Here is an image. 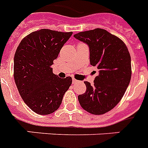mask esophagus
Masks as SVG:
<instances>
[{
	"instance_id": "obj_1",
	"label": "esophagus",
	"mask_w": 148,
	"mask_h": 148,
	"mask_svg": "<svg viewBox=\"0 0 148 148\" xmlns=\"http://www.w3.org/2000/svg\"><path fill=\"white\" fill-rule=\"evenodd\" d=\"M73 84H76V83H78V82H80L79 81H77V80H75V79H73Z\"/></svg>"
}]
</instances>
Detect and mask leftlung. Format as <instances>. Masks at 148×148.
Masks as SVG:
<instances>
[{"instance_id":"8db88e82","label":"left lung","mask_w":148,"mask_h":148,"mask_svg":"<svg viewBox=\"0 0 148 148\" xmlns=\"http://www.w3.org/2000/svg\"><path fill=\"white\" fill-rule=\"evenodd\" d=\"M74 37L88 45L90 64L98 71L93 85L84 82L87 90L78 95L79 103L92 114H105L119 103L131 81L128 49L120 38L103 29L80 32Z\"/></svg>"}]
</instances>
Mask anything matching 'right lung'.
Masks as SVG:
<instances>
[{"mask_svg":"<svg viewBox=\"0 0 148 148\" xmlns=\"http://www.w3.org/2000/svg\"><path fill=\"white\" fill-rule=\"evenodd\" d=\"M72 34L40 29L25 37L15 52V84L24 103L38 114L58 110L71 85V77H58L51 66Z\"/></svg>","mask_w":148,"mask_h":148,"instance_id":"right-lung-1","label":"right lung"}]
</instances>
